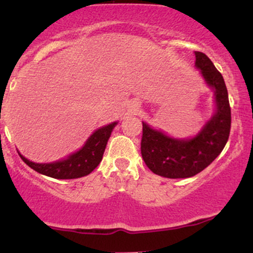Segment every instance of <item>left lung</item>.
Masks as SVG:
<instances>
[{
  "label": "left lung",
  "instance_id": "left-lung-1",
  "mask_svg": "<svg viewBox=\"0 0 253 253\" xmlns=\"http://www.w3.org/2000/svg\"><path fill=\"white\" fill-rule=\"evenodd\" d=\"M195 66L214 89L216 113L191 139H174L143 122L140 151L151 172L166 178H189L200 173L222 153L232 125L229 98L222 74L203 52H195Z\"/></svg>",
  "mask_w": 253,
  "mask_h": 253
}]
</instances>
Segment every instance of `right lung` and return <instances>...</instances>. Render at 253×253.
<instances>
[{
	"instance_id": "1",
	"label": "right lung",
	"mask_w": 253,
	"mask_h": 253,
	"mask_svg": "<svg viewBox=\"0 0 253 253\" xmlns=\"http://www.w3.org/2000/svg\"><path fill=\"white\" fill-rule=\"evenodd\" d=\"M118 122L100 127L93 133L86 144L79 151L74 153L65 160L50 162V164H36L24 158L19 153L21 160L29 167L35 169L39 173L57 178V179H74L89 174L102 161L106 143Z\"/></svg>"
}]
</instances>
